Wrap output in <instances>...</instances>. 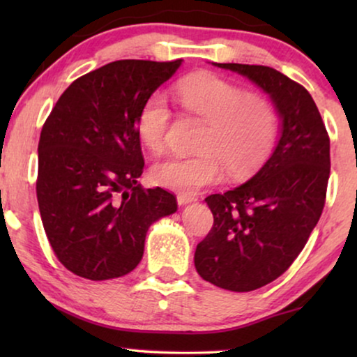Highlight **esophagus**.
Here are the masks:
<instances>
[{
    "mask_svg": "<svg viewBox=\"0 0 357 357\" xmlns=\"http://www.w3.org/2000/svg\"><path fill=\"white\" fill-rule=\"evenodd\" d=\"M192 202H197V197H192V195H185V193L177 195V203L178 204H188Z\"/></svg>",
    "mask_w": 357,
    "mask_h": 357,
    "instance_id": "esophagus-1",
    "label": "esophagus"
}]
</instances>
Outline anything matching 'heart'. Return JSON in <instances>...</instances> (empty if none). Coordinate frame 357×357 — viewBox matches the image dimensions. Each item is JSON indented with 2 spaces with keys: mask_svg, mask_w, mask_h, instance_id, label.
<instances>
[{
  "mask_svg": "<svg viewBox=\"0 0 357 357\" xmlns=\"http://www.w3.org/2000/svg\"><path fill=\"white\" fill-rule=\"evenodd\" d=\"M177 100L188 114L206 123L199 135L198 154L170 155L153 165L155 183L185 195L219 183L229 170L241 178L257 170L275 149L280 115L266 96L247 92L242 86L213 75L188 77L175 89ZM172 121L167 102L151 96L141 107L136 128L153 153L165 148Z\"/></svg>",
  "mask_w": 357,
  "mask_h": 357,
  "instance_id": "obj_1",
  "label": "heart"
}]
</instances>
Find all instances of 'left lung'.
I'll return each instance as SVG.
<instances>
[{"label":"left lung","instance_id":"8db88e82","mask_svg":"<svg viewBox=\"0 0 357 357\" xmlns=\"http://www.w3.org/2000/svg\"><path fill=\"white\" fill-rule=\"evenodd\" d=\"M214 65L260 86L282 119L280 143L257 175L204 198L214 222L197 245L195 268L214 286L248 292L280 278L319 222L330 177V136L299 82L270 66Z\"/></svg>","mask_w":357,"mask_h":357}]
</instances>
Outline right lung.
Instances as JSON below:
<instances>
[{
	"mask_svg": "<svg viewBox=\"0 0 357 357\" xmlns=\"http://www.w3.org/2000/svg\"><path fill=\"white\" fill-rule=\"evenodd\" d=\"M182 60H119L77 77L38 141L37 202L58 260L91 281L120 278L143 258L146 232L177 211L174 193L143 188L136 120Z\"/></svg>",
	"mask_w": 357,
	"mask_h": 357,
	"instance_id": "1",
	"label": "right lung"
}]
</instances>
